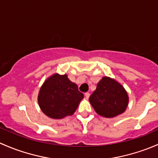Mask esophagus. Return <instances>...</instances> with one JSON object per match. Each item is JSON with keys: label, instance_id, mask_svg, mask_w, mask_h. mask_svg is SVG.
I'll return each instance as SVG.
<instances>
[{"label": "esophagus", "instance_id": "esophagus-1", "mask_svg": "<svg viewBox=\"0 0 158 158\" xmlns=\"http://www.w3.org/2000/svg\"><path fill=\"white\" fill-rule=\"evenodd\" d=\"M90 93H88V92H87V93H85V94H84V96H85L86 97H87V98H89V97H90Z\"/></svg>", "mask_w": 158, "mask_h": 158}]
</instances>
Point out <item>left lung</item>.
I'll list each match as a JSON object with an SVG mask.
<instances>
[{
    "mask_svg": "<svg viewBox=\"0 0 158 158\" xmlns=\"http://www.w3.org/2000/svg\"><path fill=\"white\" fill-rule=\"evenodd\" d=\"M89 101L97 113L110 118L122 114L126 110L128 97L121 84L110 77H104L98 82Z\"/></svg>",
    "mask_w": 158,
    "mask_h": 158,
    "instance_id": "obj_1",
    "label": "left lung"
}]
</instances>
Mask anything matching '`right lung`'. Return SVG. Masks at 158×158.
<instances>
[{
    "label": "right lung",
    "mask_w": 158,
    "mask_h": 158,
    "mask_svg": "<svg viewBox=\"0 0 158 158\" xmlns=\"http://www.w3.org/2000/svg\"><path fill=\"white\" fill-rule=\"evenodd\" d=\"M83 98L84 94L66 74H55L43 84L38 101L45 115L52 118H61L72 115Z\"/></svg>",
    "instance_id": "obj_1"
}]
</instances>
